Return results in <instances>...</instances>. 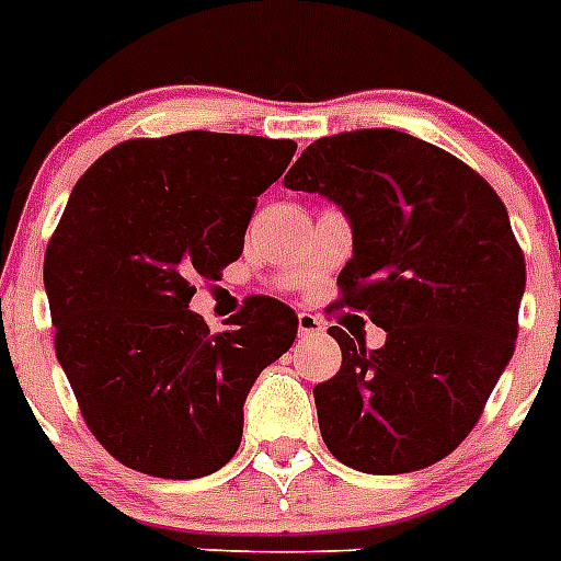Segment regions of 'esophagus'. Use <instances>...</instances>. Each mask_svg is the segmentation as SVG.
Instances as JSON below:
<instances>
[{"instance_id": "esophagus-1", "label": "esophagus", "mask_w": 561, "mask_h": 561, "mask_svg": "<svg viewBox=\"0 0 561 561\" xmlns=\"http://www.w3.org/2000/svg\"><path fill=\"white\" fill-rule=\"evenodd\" d=\"M324 333V321L313 313H299V335L308 339V335H321Z\"/></svg>"}]
</instances>
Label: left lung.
Returning <instances> with one entry per match:
<instances>
[{"label": "left lung", "mask_w": 561, "mask_h": 561, "mask_svg": "<svg viewBox=\"0 0 561 561\" xmlns=\"http://www.w3.org/2000/svg\"><path fill=\"white\" fill-rule=\"evenodd\" d=\"M333 199L353 228L339 308L383 328V347L330 328L341 369L313 389L330 455L407 474L455 451L508 367L525 256L474 169L398 129L319 138L285 174Z\"/></svg>", "instance_id": "left-lung-1"}]
</instances>
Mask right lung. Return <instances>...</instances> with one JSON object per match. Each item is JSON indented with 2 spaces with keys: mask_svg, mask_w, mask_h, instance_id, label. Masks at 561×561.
Returning <instances> with one entry per match:
<instances>
[{
  "mask_svg": "<svg viewBox=\"0 0 561 561\" xmlns=\"http://www.w3.org/2000/svg\"><path fill=\"white\" fill-rule=\"evenodd\" d=\"M294 152L203 129L135 138L72 188L45 253L56 358L90 432L129 469L194 480L240 449L242 403L299 319L251 296L211 333L188 301L240 260L256 197Z\"/></svg>",
  "mask_w": 561,
  "mask_h": 561,
  "instance_id": "right-lung-1",
  "label": "right lung"
}]
</instances>
